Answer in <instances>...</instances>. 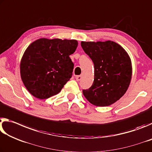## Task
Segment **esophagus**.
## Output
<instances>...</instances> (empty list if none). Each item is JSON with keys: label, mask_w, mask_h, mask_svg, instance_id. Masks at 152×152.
<instances>
[{"label": "esophagus", "mask_w": 152, "mask_h": 152, "mask_svg": "<svg viewBox=\"0 0 152 152\" xmlns=\"http://www.w3.org/2000/svg\"><path fill=\"white\" fill-rule=\"evenodd\" d=\"M82 79V75H78L76 77V80L77 81H80Z\"/></svg>", "instance_id": "1"}]
</instances>
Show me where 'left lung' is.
<instances>
[{
	"label": "left lung",
	"mask_w": 152,
	"mask_h": 152,
	"mask_svg": "<svg viewBox=\"0 0 152 152\" xmlns=\"http://www.w3.org/2000/svg\"><path fill=\"white\" fill-rule=\"evenodd\" d=\"M81 46L94 64L93 84L83 89V95L93 105L110 106L126 93L130 84V57L123 47L110 40L81 42Z\"/></svg>",
	"instance_id": "obj_1"
}]
</instances>
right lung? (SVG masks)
I'll return each instance as SVG.
<instances>
[{
    "instance_id": "obj_1",
    "label": "right lung",
    "mask_w": 152,
    "mask_h": 152,
    "mask_svg": "<svg viewBox=\"0 0 152 152\" xmlns=\"http://www.w3.org/2000/svg\"><path fill=\"white\" fill-rule=\"evenodd\" d=\"M77 46L75 39L40 38L27 47L20 63V73L32 96L47 99L61 91L72 77L74 64L69 56Z\"/></svg>"
}]
</instances>
